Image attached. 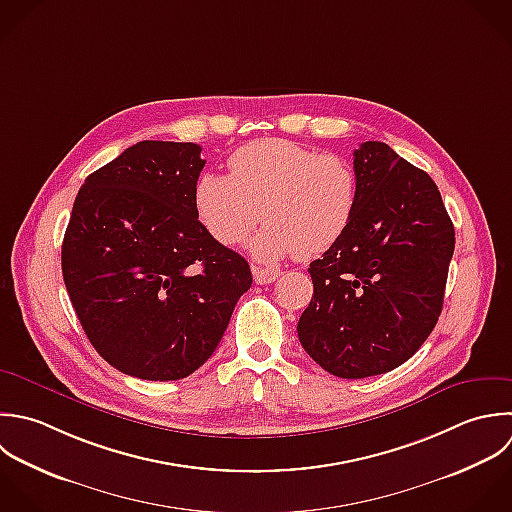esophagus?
<instances>
[{
    "mask_svg": "<svg viewBox=\"0 0 512 512\" xmlns=\"http://www.w3.org/2000/svg\"><path fill=\"white\" fill-rule=\"evenodd\" d=\"M251 271H253V279L257 285L273 283L281 275V271H277V269H267V267H259V265H253Z\"/></svg>",
    "mask_w": 512,
    "mask_h": 512,
    "instance_id": "obj_1",
    "label": "esophagus"
}]
</instances>
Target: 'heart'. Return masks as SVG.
<instances>
[{"label": "heart", "mask_w": 512, "mask_h": 512, "mask_svg": "<svg viewBox=\"0 0 512 512\" xmlns=\"http://www.w3.org/2000/svg\"><path fill=\"white\" fill-rule=\"evenodd\" d=\"M359 205L355 165L287 139H259L229 157V175L205 171L193 187V209L203 229L221 245L251 241L259 261L297 253L315 259L349 231Z\"/></svg>", "instance_id": "b5f03b06"}]
</instances>
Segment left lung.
Returning <instances> with one entry per match:
<instances>
[{"instance_id": "obj_1", "label": "left lung", "mask_w": 512, "mask_h": 512, "mask_svg": "<svg viewBox=\"0 0 512 512\" xmlns=\"http://www.w3.org/2000/svg\"><path fill=\"white\" fill-rule=\"evenodd\" d=\"M359 205L343 239L309 267L313 299L297 333L341 379L389 373L411 359L443 311L455 227L435 181L387 143L353 153Z\"/></svg>"}]
</instances>
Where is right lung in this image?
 Masks as SVG:
<instances>
[{"mask_svg": "<svg viewBox=\"0 0 512 512\" xmlns=\"http://www.w3.org/2000/svg\"><path fill=\"white\" fill-rule=\"evenodd\" d=\"M197 143L139 141L81 185L61 245L63 281L95 351L145 381H179L217 349L249 263L193 209Z\"/></svg>", "mask_w": 512, "mask_h": 512, "instance_id": "right-lung-1", "label": "right lung"}]
</instances>
